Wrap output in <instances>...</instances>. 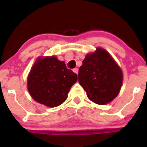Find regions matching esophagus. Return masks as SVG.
<instances>
[{"label":"esophagus","instance_id":"esophagus-1","mask_svg":"<svg viewBox=\"0 0 147 147\" xmlns=\"http://www.w3.org/2000/svg\"><path fill=\"white\" fill-rule=\"evenodd\" d=\"M73 71H74L75 74H78V71H79V70H78V68L75 67V68H74V69H73Z\"/></svg>","mask_w":147,"mask_h":147}]
</instances>
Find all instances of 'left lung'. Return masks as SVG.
<instances>
[{"label":"left lung","mask_w":147,"mask_h":147,"mask_svg":"<svg viewBox=\"0 0 147 147\" xmlns=\"http://www.w3.org/2000/svg\"><path fill=\"white\" fill-rule=\"evenodd\" d=\"M78 76L88 98L101 105L112 102L117 96L123 82L120 67L107 51L101 48L87 54Z\"/></svg>","instance_id":"left-lung-1"}]
</instances>
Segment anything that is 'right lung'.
<instances>
[{"mask_svg":"<svg viewBox=\"0 0 147 147\" xmlns=\"http://www.w3.org/2000/svg\"><path fill=\"white\" fill-rule=\"evenodd\" d=\"M77 81V74L56 57H39L30 71L27 88L33 99L49 107H57L67 99Z\"/></svg>","mask_w":147,"mask_h":147,"instance_id":"obj_1","label":"right lung"}]
</instances>
